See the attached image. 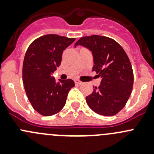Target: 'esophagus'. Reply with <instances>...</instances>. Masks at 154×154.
I'll return each instance as SVG.
<instances>
[{
    "mask_svg": "<svg viewBox=\"0 0 154 154\" xmlns=\"http://www.w3.org/2000/svg\"><path fill=\"white\" fill-rule=\"evenodd\" d=\"M74 83H75L76 85H81L83 83V82H81L79 80H74Z\"/></svg>",
    "mask_w": 154,
    "mask_h": 154,
    "instance_id": "obj_1",
    "label": "esophagus"
}]
</instances>
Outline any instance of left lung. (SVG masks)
<instances>
[{"label": "left lung", "instance_id": "left-lung-1", "mask_svg": "<svg viewBox=\"0 0 154 154\" xmlns=\"http://www.w3.org/2000/svg\"><path fill=\"white\" fill-rule=\"evenodd\" d=\"M81 45L91 51L92 71L101 77V83L87 96V104L96 113L112 116L124 108L133 89L131 63L122 46L112 38L93 35L80 38L74 47Z\"/></svg>", "mask_w": 154, "mask_h": 154}]
</instances>
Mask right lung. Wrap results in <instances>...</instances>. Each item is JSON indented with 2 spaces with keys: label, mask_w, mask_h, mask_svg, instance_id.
Segmentation results:
<instances>
[{
  "label": "right lung",
  "mask_w": 154,
  "mask_h": 154,
  "mask_svg": "<svg viewBox=\"0 0 154 154\" xmlns=\"http://www.w3.org/2000/svg\"><path fill=\"white\" fill-rule=\"evenodd\" d=\"M74 38L48 34L34 40L24 56L22 77L26 94L34 109L44 116L58 113L66 103L71 79L56 82L52 76L60 66L63 52Z\"/></svg>",
  "instance_id": "add662e5"
}]
</instances>
